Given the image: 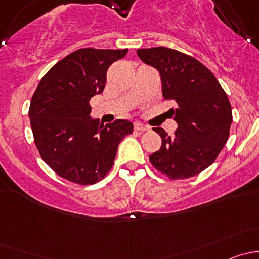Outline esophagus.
I'll list each match as a JSON object with an SVG mask.
<instances>
[{"instance_id":"34e87169","label":"esophagus","mask_w":259,"mask_h":259,"mask_svg":"<svg viewBox=\"0 0 259 259\" xmlns=\"http://www.w3.org/2000/svg\"><path fill=\"white\" fill-rule=\"evenodd\" d=\"M134 129L137 130V132H146V130L150 129V126H148V125L143 124V122H135Z\"/></svg>"}]
</instances>
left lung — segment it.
I'll use <instances>...</instances> for the list:
<instances>
[{
    "mask_svg": "<svg viewBox=\"0 0 259 259\" xmlns=\"http://www.w3.org/2000/svg\"><path fill=\"white\" fill-rule=\"evenodd\" d=\"M137 54L159 71L164 99L177 104L169 111L178 127L173 135L154 127L161 146L149 160L170 179L197 176L214 163L228 140L233 120L228 96L209 70L189 55L164 46Z\"/></svg>",
    "mask_w": 259,
    "mask_h": 259,
    "instance_id": "obj_1",
    "label": "left lung"
}]
</instances>
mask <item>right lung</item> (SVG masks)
Returning <instances> with one entry per match:
<instances>
[{
  "instance_id": "right-lung-1",
  "label": "right lung",
  "mask_w": 259,
  "mask_h": 259,
  "mask_svg": "<svg viewBox=\"0 0 259 259\" xmlns=\"http://www.w3.org/2000/svg\"><path fill=\"white\" fill-rule=\"evenodd\" d=\"M124 50L80 49L49 70L30 104L31 129L38 153L61 178L94 184L110 171L120 142L133 122L100 125L90 116V99L103 93L106 71Z\"/></svg>"
}]
</instances>
